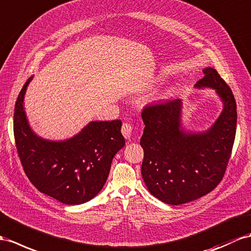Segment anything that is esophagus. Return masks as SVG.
<instances>
[{"instance_id": "obj_1", "label": "esophagus", "mask_w": 251, "mask_h": 251, "mask_svg": "<svg viewBox=\"0 0 251 251\" xmlns=\"http://www.w3.org/2000/svg\"><path fill=\"white\" fill-rule=\"evenodd\" d=\"M132 129H133V127L129 123H123V125H122V133H123V136L126 139H129L131 137Z\"/></svg>"}]
</instances>
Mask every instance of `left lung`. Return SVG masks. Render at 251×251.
Returning <instances> with one entry per match:
<instances>
[{
	"instance_id": "left-lung-1",
	"label": "left lung",
	"mask_w": 251,
	"mask_h": 251,
	"mask_svg": "<svg viewBox=\"0 0 251 251\" xmlns=\"http://www.w3.org/2000/svg\"><path fill=\"white\" fill-rule=\"evenodd\" d=\"M196 88H212L224 109L207 131L187 133L180 124L182 102L172 100L145 106L141 146L143 180L155 197L169 204H182L214 190L226 172L236 131V102L217 71L203 69Z\"/></svg>"
}]
</instances>
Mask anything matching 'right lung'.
Returning a JSON list of instances; mask_svg holds the SVG:
<instances>
[{
  "label": "right lung",
  "mask_w": 251,
  "mask_h": 251,
  "mask_svg": "<svg viewBox=\"0 0 251 251\" xmlns=\"http://www.w3.org/2000/svg\"><path fill=\"white\" fill-rule=\"evenodd\" d=\"M31 78L19 93L14 114L16 146L25 174L41 193L62 203L87 202L104 187L113 157L125 145L122 122H91L75 137L58 142L38 137L23 107Z\"/></svg>",
  "instance_id": "obj_1"
}]
</instances>
